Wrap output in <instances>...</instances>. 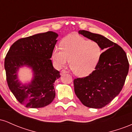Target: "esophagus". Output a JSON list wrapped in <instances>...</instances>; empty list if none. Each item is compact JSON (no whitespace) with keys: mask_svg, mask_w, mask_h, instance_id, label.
<instances>
[{"mask_svg":"<svg viewBox=\"0 0 132 132\" xmlns=\"http://www.w3.org/2000/svg\"><path fill=\"white\" fill-rule=\"evenodd\" d=\"M67 72H68V71H66V70H62V71H61V75H64V74L67 73Z\"/></svg>","mask_w":132,"mask_h":132,"instance_id":"obj_1","label":"esophagus"}]
</instances>
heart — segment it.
Wrapping results in <instances>:
<instances>
[{"instance_id":"obj_1","label":"heart","mask_w":132,"mask_h":132,"mask_svg":"<svg viewBox=\"0 0 132 132\" xmlns=\"http://www.w3.org/2000/svg\"><path fill=\"white\" fill-rule=\"evenodd\" d=\"M102 54V48L97 42L72 35L63 39L61 48H54L52 58L59 68L64 67L70 60L69 66L72 72L84 76L94 70Z\"/></svg>"}]
</instances>
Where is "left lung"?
Wrapping results in <instances>:
<instances>
[{
	"instance_id": "1",
	"label": "left lung",
	"mask_w": 132,
	"mask_h": 132,
	"mask_svg": "<svg viewBox=\"0 0 132 132\" xmlns=\"http://www.w3.org/2000/svg\"><path fill=\"white\" fill-rule=\"evenodd\" d=\"M78 33L101 45L102 53L95 70L88 76L74 80L76 95L86 107L101 109L119 94L128 72L129 64L123 50L100 34L86 30Z\"/></svg>"
}]
</instances>
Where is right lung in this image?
<instances>
[{"instance_id":"add662e5","label":"right lung","mask_w":132,"mask_h":132,"mask_svg":"<svg viewBox=\"0 0 132 132\" xmlns=\"http://www.w3.org/2000/svg\"><path fill=\"white\" fill-rule=\"evenodd\" d=\"M58 34L47 31L17 40L5 58L4 67L9 87L19 102L26 107L41 108L49 105L55 97L54 82L61 76L50 58ZM31 69L32 78L21 82L20 68Z\"/></svg>"}]
</instances>
